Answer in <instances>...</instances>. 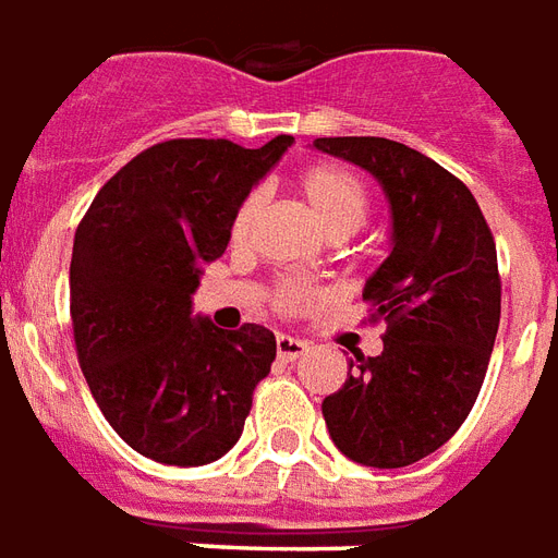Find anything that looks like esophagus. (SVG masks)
<instances>
[{"label": "esophagus", "instance_id": "1", "mask_svg": "<svg viewBox=\"0 0 558 558\" xmlns=\"http://www.w3.org/2000/svg\"><path fill=\"white\" fill-rule=\"evenodd\" d=\"M306 351L308 344L303 339H294V336H279V339H276V356H279L282 363H294V360H300Z\"/></svg>", "mask_w": 558, "mask_h": 558}]
</instances>
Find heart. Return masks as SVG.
I'll return each mask as SVG.
<instances>
[{
    "label": "heart",
    "mask_w": 558,
    "mask_h": 558,
    "mask_svg": "<svg viewBox=\"0 0 558 558\" xmlns=\"http://www.w3.org/2000/svg\"><path fill=\"white\" fill-rule=\"evenodd\" d=\"M294 190L300 202L308 210L312 222L318 226L329 240L348 238L363 226L365 214H368V190L365 184L344 166L336 162H318L308 166L296 174ZM258 214V195H246L240 207L231 217V243H243L250 234L252 222ZM320 294L315 288L300 282H288L279 288L276 294V306L282 312H296V308L318 303Z\"/></svg>",
    "instance_id": "obj_1"
}]
</instances>
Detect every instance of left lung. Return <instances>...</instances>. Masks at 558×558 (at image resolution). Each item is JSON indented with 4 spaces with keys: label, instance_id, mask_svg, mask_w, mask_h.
<instances>
[{
    "label": "left lung",
    "instance_id": "left-lung-1",
    "mask_svg": "<svg viewBox=\"0 0 558 558\" xmlns=\"http://www.w3.org/2000/svg\"><path fill=\"white\" fill-rule=\"evenodd\" d=\"M312 145L372 174L392 214V250L363 288L372 318L386 320L384 353L351 360L320 410L344 458L410 466L461 428L485 384L502 296L494 234L473 193L401 142L329 136Z\"/></svg>",
    "mask_w": 558,
    "mask_h": 558
}]
</instances>
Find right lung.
<instances>
[{
    "mask_svg": "<svg viewBox=\"0 0 558 558\" xmlns=\"http://www.w3.org/2000/svg\"><path fill=\"white\" fill-rule=\"evenodd\" d=\"M291 136L264 148L172 140L142 150L95 195L76 229L71 320L97 408L130 449L202 466L240 440L276 336L193 315L202 267L231 240V217Z\"/></svg>",
    "mask_w": 558,
    "mask_h": 558,
    "instance_id": "right-lung-1",
    "label": "right lung"
}]
</instances>
